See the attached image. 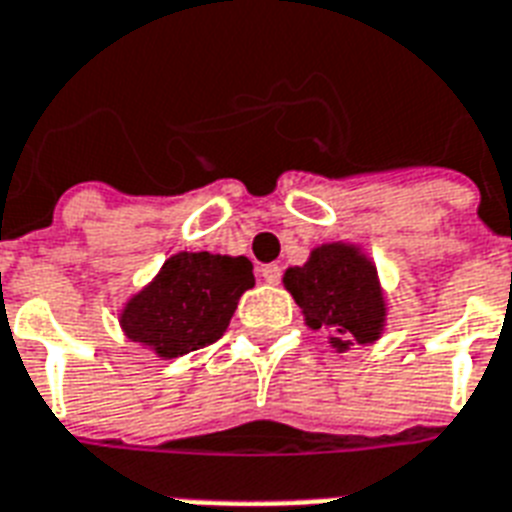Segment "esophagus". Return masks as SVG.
Segmentation results:
<instances>
[{"mask_svg": "<svg viewBox=\"0 0 512 512\" xmlns=\"http://www.w3.org/2000/svg\"><path fill=\"white\" fill-rule=\"evenodd\" d=\"M259 275H261V280H264V283L277 285V283H280V277H283V269L277 267V264H264V267L259 269Z\"/></svg>", "mask_w": 512, "mask_h": 512, "instance_id": "esophagus-1", "label": "esophagus"}]
</instances>
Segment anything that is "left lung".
Wrapping results in <instances>:
<instances>
[{
    "instance_id": "1",
    "label": "left lung",
    "mask_w": 512,
    "mask_h": 512,
    "mask_svg": "<svg viewBox=\"0 0 512 512\" xmlns=\"http://www.w3.org/2000/svg\"><path fill=\"white\" fill-rule=\"evenodd\" d=\"M310 328H331V347L371 344L384 331L382 288L374 261L355 245L328 243L310 253L304 267H291L283 277Z\"/></svg>"
}]
</instances>
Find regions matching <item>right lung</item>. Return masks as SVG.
<instances>
[{
    "instance_id": "1",
    "label": "right lung",
    "mask_w": 512,
    "mask_h": 512,
    "mask_svg": "<svg viewBox=\"0 0 512 512\" xmlns=\"http://www.w3.org/2000/svg\"><path fill=\"white\" fill-rule=\"evenodd\" d=\"M253 283V264L245 256L181 251L125 304L120 326L160 358H181L224 336L237 301Z\"/></svg>"
}]
</instances>
